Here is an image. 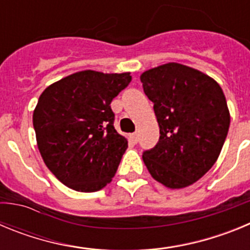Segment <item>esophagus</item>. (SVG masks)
<instances>
[{
	"label": "esophagus",
	"instance_id": "34e87169",
	"mask_svg": "<svg viewBox=\"0 0 250 250\" xmlns=\"http://www.w3.org/2000/svg\"><path fill=\"white\" fill-rule=\"evenodd\" d=\"M130 140L134 143V144H136L139 140V135H138V132H132V134H130Z\"/></svg>",
	"mask_w": 250,
	"mask_h": 250
}]
</instances>
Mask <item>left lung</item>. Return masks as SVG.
<instances>
[{"label":"left lung","mask_w":250,"mask_h":250,"mask_svg":"<svg viewBox=\"0 0 250 250\" xmlns=\"http://www.w3.org/2000/svg\"><path fill=\"white\" fill-rule=\"evenodd\" d=\"M140 80L160 127L158 144L143 160L167 188L189 187L213 167L228 135L224 92L210 76L176 62L147 70Z\"/></svg>","instance_id":"8db88e82"}]
</instances>
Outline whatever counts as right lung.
<instances>
[{
  "label": "right lung",
  "mask_w": 250,
  "mask_h": 250,
  "mask_svg": "<svg viewBox=\"0 0 250 250\" xmlns=\"http://www.w3.org/2000/svg\"><path fill=\"white\" fill-rule=\"evenodd\" d=\"M130 81V72L85 70L41 94L32 118L37 146L46 167L66 187L92 193L112 180L127 140L115 130L110 104Z\"/></svg>",
  "instance_id": "add662e5"
}]
</instances>
